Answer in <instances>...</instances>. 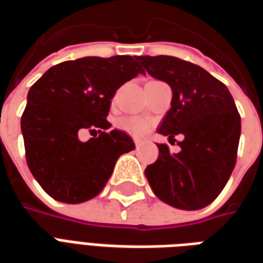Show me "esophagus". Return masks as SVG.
<instances>
[{
	"label": "esophagus",
	"instance_id": "esophagus-1",
	"mask_svg": "<svg viewBox=\"0 0 263 263\" xmlns=\"http://www.w3.org/2000/svg\"><path fill=\"white\" fill-rule=\"evenodd\" d=\"M134 143H135V146L138 148V146H141V143H142V142H141L139 139H135V141H134Z\"/></svg>",
	"mask_w": 263,
	"mask_h": 263
}]
</instances>
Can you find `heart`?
Returning a JSON list of instances; mask_svg holds the SVG:
<instances>
[{
    "label": "heart",
    "mask_w": 263,
    "mask_h": 263,
    "mask_svg": "<svg viewBox=\"0 0 263 263\" xmlns=\"http://www.w3.org/2000/svg\"><path fill=\"white\" fill-rule=\"evenodd\" d=\"M120 129L134 137H143L149 129V122L138 117H124L118 121Z\"/></svg>",
    "instance_id": "b5f03b06"
}]
</instances>
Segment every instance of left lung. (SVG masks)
<instances>
[{"instance_id":"left-lung-1","label":"left lung","mask_w":263,"mask_h":263,"mask_svg":"<svg viewBox=\"0 0 263 263\" xmlns=\"http://www.w3.org/2000/svg\"><path fill=\"white\" fill-rule=\"evenodd\" d=\"M138 60L173 92L158 132L169 138L184 135L179 154L158 145L159 156L145 169V176L166 204L203 209L221 193L235 166L241 117L234 98L220 80L190 62L173 56H139Z\"/></svg>"}]
</instances>
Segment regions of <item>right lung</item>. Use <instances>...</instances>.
<instances>
[{
    "label": "right lung",
    "mask_w": 263,
    "mask_h": 263,
    "mask_svg": "<svg viewBox=\"0 0 263 263\" xmlns=\"http://www.w3.org/2000/svg\"><path fill=\"white\" fill-rule=\"evenodd\" d=\"M139 56L81 58L53 66L31 87L21 118L26 163L46 193L79 204L96 197L117 159L135 148L125 132L105 120L115 91L143 69ZM84 129L97 138L81 143Z\"/></svg>",
    "instance_id": "add662e5"
}]
</instances>
